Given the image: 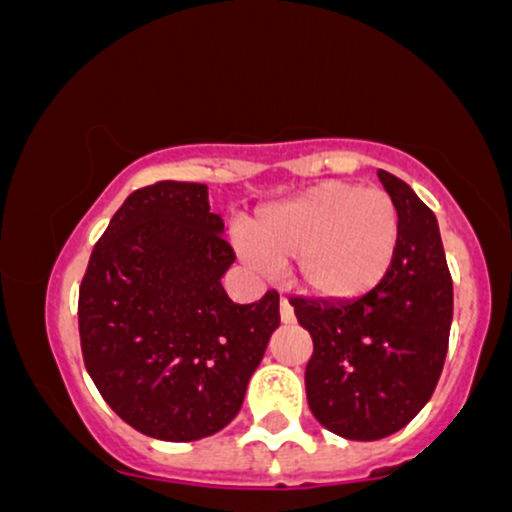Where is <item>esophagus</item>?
Instances as JSON below:
<instances>
[{
  "label": "esophagus",
  "mask_w": 512,
  "mask_h": 512,
  "mask_svg": "<svg viewBox=\"0 0 512 512\" xmlns=\"http://www.w3.org/2000/svg\"><path fill=\"white\" fill-rule=\"evenodd\" d=\"M279 313H281V322H286V325H289V322L296 320V315H293V308H291L289 298H284V296H281V303H279Z\"/></svg>",
  "instance_id": "obj_1"
}]
</instances>
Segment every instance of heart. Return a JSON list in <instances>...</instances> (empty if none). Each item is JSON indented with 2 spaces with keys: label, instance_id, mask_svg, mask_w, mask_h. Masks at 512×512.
<instances>
[{
  "label": "heart",
  "instance_id": "obj_1",
  "mask_svg": "<svg viewBox=\"0 0 512 512\" xmlns=\"http://www.w3.org/2000/svg\"><path fill=\"white\" fill-rule=\"evenodd\" d=\"M236 245L250 264L274 272L296 260V279L320 298H358L383 281L395 262L399 214L380 187L322 182L257 214Z\"/></svg>",
  "mask_w": 512,
  "mask_h": 512
}]
</instances>
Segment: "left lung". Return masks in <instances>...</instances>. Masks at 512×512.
<instances>
[{
    "instance_id": "8db88e82",
    "label": "left lung",
    "mask_w": 512,
    "mask_h": 512,
    "mask_svg": "<svg viewBox=\"0 0 512 512\" xmlns=\"http://www.w3.org/2000/svg\"><path fill=\"white\" fill-rule=\"evenodd\" d=\"M399 214L390 272L349 303L291 298L313 337L305 366L310 411L327 431L378 440L424 409L448 354L452 276L436 214L397 175L378 170Z\"/></svg>"
}]
</instances>
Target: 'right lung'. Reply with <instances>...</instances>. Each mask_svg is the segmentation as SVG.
Wrapping results in <instances>:
<instances>
[{
	"label": "right lung",
	"mask_w": 512,
	"mask_h": 512,
	"mask_svg": "<svg viewBox=\"0 0 512 512\" xmlns=\"http://www.w3.org/2000/svg\"><path fill=\"white\" fill-rule=\"evenodd\" d=\"M207 185L134 190L91 252L79 286L81 354L110 409L158 440L207 438L233 421L279 327V293L238 305L236 262Z\"/></svg>",
	"instance_id": "right-lung-1"
}]
</instances>
